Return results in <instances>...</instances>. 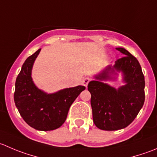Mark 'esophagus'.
<instances>
[{
    "label": "esophagus",
    "instance_id": "34e87169",
    "mask_svg": "<svg viewBox=\"0 0 157 157\" xmlns=\"http://www.w3.org/2000/svg\"><path fill=\"white\" fill-rule=\"evenodd\" d=\"M90 81V79L89 77H85V78L83 80V86H85L86 87H87V85H88V83H89Z\"/></svg>",
    "mask_w": 157,
    "mask_h": 157
}]
</instances>
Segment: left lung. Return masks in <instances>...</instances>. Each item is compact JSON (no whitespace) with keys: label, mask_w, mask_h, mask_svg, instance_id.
Listing matches in <instances>:
<instances>
[{"label":"left lung","mask_w":157,"mask_h":157,"mask_svg":"<svg viewBox=\"0 0 157 157\" xmlns=\"http://www.w3.org/2000/svg\"><path fill=\"white\" fill-rule=\"evenodd\" d=\"M116 49L124 57L106 67L94 76L88 83L91 94L93 121L103 130H118L130 125L143 107L145 100V80L140 64L125 48ZM118 72L122 74L125 84L117 89L104 83L115 80Z\"/></svg>","instance_id":"left-lung-1"}]
</instances>
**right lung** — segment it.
Masks as SVG:
<instances>
[{
	"instance_id": "1",
	"label": "right lung",
	"mask_w": 157,
	"mask_h": 157,
	"mask_svg": "<svg viewBox=\"0 0 157 157\" xmlns=\"http://www.w3.org/2000/svg\"><path fill=\"white\" fill-rule=\"evenodd\" d=\"M40 50L29 57L23 64L15 83L14 103L24 121L30 127L41 131H49L63 125L68 111L85 86L65 88L48 94L37 87L32 79V68Z\"/></svg>"
}]
</instances>
